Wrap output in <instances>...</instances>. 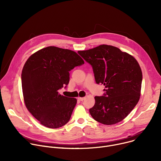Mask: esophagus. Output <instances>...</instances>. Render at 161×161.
I'll return each instance as SVG.
<instances>
[{"mask_svg":"<svg viewBox=\"0 0 161 161\" xmlns=\"http://www.w3.org/2000/svg\"><path fill=\"white\" fill-rule=\"evenodd\" d=\"M85 99V97H78V99L80 100V101H83Z\"/></svg>","mask_w":161,"mask_h":161,"instance_id":"34e87169","label":"esophagus"}]
</instances>
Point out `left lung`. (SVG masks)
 <instances>
[{"instance_id":"1","label":"left lung","mask_w":161,"mask_h":161,"mask_svg":"<svg viewBox=\"0 0 161 161\" xmlns=\"http://www.w3.org/2000/svg\"><path fill=\"white\" fill-rule=\"evenodd\" d=\"M78 53L93 69L96 82L105 86L103 96L95 97L89 109L92 118L104 125L123 120L138 103L142 83L141 67L132 55L102 44Z\"/></svg>"}]
</instances>
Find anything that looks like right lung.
<instances>
[{
	"label": "right lung",
	"mask_w": 161,
	"mask_h": 161,
	"mask_svg": "<svg viewBox=\"0 0 161 161\" xmlns=\"http://www.w3.org/2000/svg\"><path fill=\"white\" fill-rule=\"evenodd\" d=\"M84 64L75 52L55 47L42 48L26 61L21 73L25 106L41 124L57 129L70 120L75 98L58 94L69 82V71Z\"/></svg>",
	"instance_id": "1"
}]
</instances>
